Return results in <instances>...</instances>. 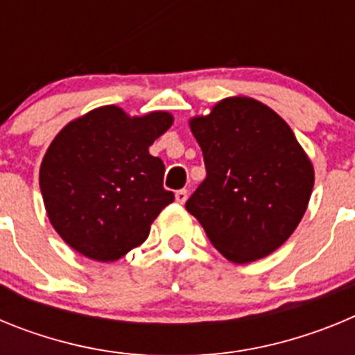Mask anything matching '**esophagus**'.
<instances>
[{
    "mask_svg": "<svg viewBox=\"0 0 355 355\" xmlns=\"http://www.w3.org/2000/svg\"><path fill=\"white\" fill-rule=\"evenodd\" d=\"M187 199H188V190H178V192H175V200H178L180 205H184Z\"/></svg>",
    "mask_w": 355,
    "mask_h": 355,
    "instance_id": "34e87169",
    "label": "esophagus"
}]
</instances>
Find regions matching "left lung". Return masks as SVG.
<instances>
[{
	"instance_id": "left-lung-1",
	"label": "left lung",
	"mask_w": 355,
	"mask_h": 355,
	"mask_svg": "<svg viewBox=\"0 0 355 355\" xmlns=\"http://www.w3.org/2000/svg\"><path fill=\"white\" fill-rule=\"evenodd\" d=\"M206 180L187 200L229 261H256L283 245L307 209L315 171L283 119L252 97H227L190 119Z\"/></svg>"
}]
</instances>
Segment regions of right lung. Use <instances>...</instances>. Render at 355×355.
Returning <instances> with one entry per match:
<instances>
[{
    "label": "right lung",
    "mask_w": 355,
    "mask_h": 355,
    "mask_svg": "<svg viewBox=\"0 0 355 355\" xmlns=\"http://www.w3.org/2000/svg\"><path fill=\"white\" fill-rule=\"evenodd\" d=\"M168 112L130 117L114 105L74 119L40 165V192L62 240L96 261H115L149 236L174 193L149 147L172 126Z\"/></svg>",
    "instance_id": "obj_1"
}]
</instances>
